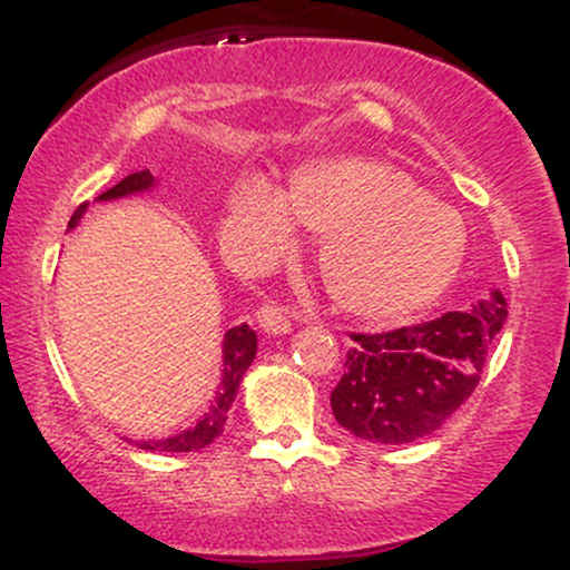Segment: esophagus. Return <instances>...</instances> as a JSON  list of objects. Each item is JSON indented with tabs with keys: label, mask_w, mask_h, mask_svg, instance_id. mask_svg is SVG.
Returning a JSON list of instances; mask_svg holds the SVG:
<instances>
[{
	"label": "esophagus",
	"mask_w": 570,
	"mask_h": 570,
	"mask_svg": "<svg viewBox=\"0 0 570 570\" xmlns=\"http://www.w3.org/2000/svg\"><path fill=\"white\" fill-rule=\"evenodd\" d=\"M257 322L265 332H271V335H286V332L292 330V318L286 316V307L278 303H265L259 307Z\"/></svg>",
	"instance_id": "esophagus-1"
}]
</instances>
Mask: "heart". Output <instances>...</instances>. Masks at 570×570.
Returning a JSON list of instances; mask_svg holds the SVG:
<instances>
[{"instance_id":"b5f03b06","label":"heart","mask_w":570,"mask_h":570,"mask_svg":"<svg viewBox=\"0 0 570 570\" xmlns=\"http://www.w3.org/2000/svg\"><path fill=\"white\" fill-rule=\"evenodd\" d=\"M294 217L326 233L318 254L326 292L358 316H402L434 303L466 257L458 212L383 163H318L294 176L289 200L248 174L227 200V233L254 257L289 248Z\"/></svg>"}]
</instances>
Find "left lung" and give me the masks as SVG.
Here are the masks:
<instances>
[{"mask_svg":"<svg viewBox=\"0 0 570 570\" xmlns=\"http://www.w3.org/2000/svg\"><path fill=\"white\" fill-rule=\"evenodd\" d=\"M507 322L501 292L469 311L391 332H351L332 391L335 421L353 436L404 444L431 434L474 394L488 351Z\"/></svg>","mask_w":570,"mask_h":570,"instance_id":"left-lung-1","label":"left lung"}]
</instances>
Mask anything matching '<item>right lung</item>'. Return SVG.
Segmentation results:
<instances>
[{
	"label": "right lung",
	"instance_id": "right-lung-1",
	"mask_svg": "<svg viewBox=\"0 0 570 570\" xmlns=\"http://www.w3.org/2000/svg\"><path fill=\"white\" fill-rule=\"evenodd\" d=\"M153 185H155L153 174L144 168V171L126 176V179L117 181L112 189H107V193L98 195V200H112V198H122V195H130V193H144V189H149ZM85 206H88V203H82V206L77 208L75 217L69 219V227H75L77 222H80ZM222 345H225V358H222V367L225 370H222L219 396H217V402H214V407L208 410L206 415H203L189 431H181V434L168 436V440H160V442H139V448L163 450V453H193V450H200V448H206V444H212L222 434V431H225L227 412H230L235 394H238V385H240V381H244L246 370L252 367L254 353H257V335H254L252 326L240 324V326H233V330H227L225 343Z\"/></svg>",
	"mask_w": 570,
	"mask_h": 570
}]
</instances>
